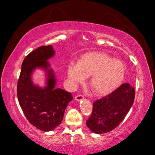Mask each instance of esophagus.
Returning a JSON list of instances; mask_svg holds the SVG:
<instances>
[{
    "label": "esophagus",
    "mask_w": 155,
    "mask_h": 155,
    "mask_svg": "<svg viewBox=\"0 0 155 155\" xmlns=\"http://www.w3.org/2000/svg\"><path fill=\"white\" fill-rule=\"evenodd\" d=\"M83 99H84V96H83L82 94H78L75 97V100L77 101H81Z\"/></svg>",
    "instance_id": "esophagus-1"
}]
</instances>
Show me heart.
I'll list each match as a JSON object with an SVG mask.
<instances>
[{"instance_id":"heart-1","label":"heart","mask_w":155,"mask_h":155,"mask_svg":"<svg viewBox=\"0 0 155 155\" xmlns=\"http://www.w3.org/2000/svg\"><path fill=\"white\" fill-rule=\"evenodd\" d=\"M68 77L74 85L82 83L90 77L89 85L96 94H109L122 83L125 74L124 64L103 52H91L84 55L78 64L68 67Z\"/></svg>"}]
</instances>
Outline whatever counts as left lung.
Returning a JSON list of instances; mask_svg holds the SVG:
<instances>
[{"label": "left lung", "mask_w": 155, "mask_h": 155, "mask_svg": "<svg viewBox=\"0 0 155 155\" xmlns=\"http://www.w3.org/2000/svg\"><path fill=\"white\" fill-rule=\"evenodd\" d=\"M135 91L129 83H124L114 91L93 104L92 114L87 121L93 133L103 134L116 128L122 121L134 100Z\"/></svg>", "instance_id": "obj_1"}]
</instances>
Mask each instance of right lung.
Listing matches in <instances>:
<instances>
[{"label":"right lung","instance_id":"obj_1","mask_svg":"<svg viewBox=\"0 0 155 155\" xmlns=\"http://www.w3.org/2000/svg\"><path fill=\"white\" fill-rule=\"evenodd\" d=\"M54 53L52 46L48 45L40 46L27 55L17 82L18 100L26 119L43 131L53 130L61 124L66 107L73 99L71 93L54 88L55 79L47 61ZM37 67L44 68L48 74V85L44 89L34 86L31 81V74Z\"/></svg>","mask_w":155,"mask_h":155}]
</instances>
